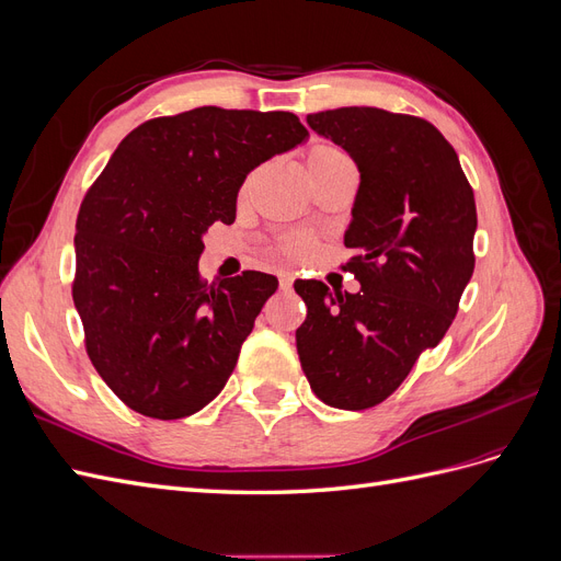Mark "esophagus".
I'll list each match as a JSON object with an SVG mask.
<instances>
[{"label": "esophagus", "instance_id": "34e87169", "mask_svg": "<svg viewBox=\"0 0 561 561\" xmlns=\"http://www.w3.org/2000/svg\"><path fill=\"white\" fill-rule=\"evenodd\" d=\"M278 283H280V290L283 293H290L293 290V283H295V276L293 274H280Z\"/></svg>", "mask_w": 561, "mask_h": 561}]
</instances>
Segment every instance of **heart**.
Segmentation results:
<instances>
[{
	"mask_svg": "<svg viewBox=\"0 0 561 561\" xmlns=\"http://www.w3.org/2000/svg\"><path fill=\"white\" fill-rule=\"evenodd\" d=\"M304 161H307L309 178H313L322 171H328V168H332L336 163H346L348 157L334 145H313L307 151V159H304ZM309 248H311V241L304 239V236H290V239L283 241V252L293 254V257H301V254L309 252Z\"/></svg>",
	"mask_w": 561,
	"mask_h": 561,
	"instance_id": "b5f03b06",
	"label": "heart"
}]
</instances>
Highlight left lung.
<instances>
[{
  "label": "left lung",
  "mask_w": 561,
  "mask_h": 561,
  "mask_svg": "<svg viewBox=\"0 0 561 561\" xmlns=\"http://www.w3.org/2000/svg\"><path fill=\"white\" fill-rule=\"evenodd\" d=\"M307 124L358 165L344 233L358 254L344 268L360 290L295 280L307 304L297 353L322 402L360 412L393 393L449 330L474 268L478 210L454 147L426 118L339 107Z\"/></svg>",
  "instance_id": "1"
}]
</instances>
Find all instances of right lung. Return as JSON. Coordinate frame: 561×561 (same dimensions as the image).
<instances>
[{
	"mask_svg": "<svg viewBox=\"0 0 561 561\" xmlns=\"http://www.w3.org/2000/svg\"><path fill=\"white\" fill-rule=\"evenodd\" d=\"M309 138L293 112L196 107L130 130L83 198L72 299L98 375L130 410L182 419L219 396L278 278L201 280L210 225L250 171Z\"/></svg>",
	"mask_w": 561,
	"mask_h": 561,
	"instance_id": "add662e5",
	"label": "right lung"
}]
</instances>
